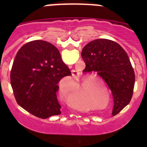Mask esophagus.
<instances>
[{
	"label": "esophagus",
	"instance_id": "1",
	"mask_svg": "<svg viewBox=\"0 0 147 147\" xmlns=\"http://www.w3.org/2000/svg\"><path fill=\"white\" fill-rule=\"evenodd\" d=\"M71 73H72V75L74 76H75V77H79V76H80V72L79 71H77L76 70H72L71 71Z\"/></svg>",
	"mask_w": 147,
	"mask_h": 147
}]
</instances>
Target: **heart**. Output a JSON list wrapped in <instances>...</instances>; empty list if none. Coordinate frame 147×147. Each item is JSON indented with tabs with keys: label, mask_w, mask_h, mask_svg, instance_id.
Returning a JSON list of instances; mask_svg holds the SVG:
<instances>
[{
	"label": "heart",
	"mask_w": 147,
	"mask_h": 147,
	"mask_svg": "<svg viewBox=\"0 0 147 147\" xmlns=\"http://www.w3.org/2000/svg\"><path fill=\"white\" fill-rule=\"evenodd\" d=\"M84 86L85 85H82V88H84ZM63 99L71 107L79 110H88L98 107L96 105L91 102L85 92L81 90L66 93L63 96Z\"/></svg>",
	"instance_id": "obj_1"
}]
</instances>
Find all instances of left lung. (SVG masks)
I'll return each mask as SVG.
<instances>
[{
  "label": "left lung",
  "mask_w": 147,
  "mask_h": 147,
  "mask_svg": "<svg viewBox=\"0 0 147 147\" xmlns=\"http://www.w3.org/2000/svg\"><path fill=\"white\" fill-rule=\"evenodd\" d=\"M85 72H96L106 82L113 96V115L119 113L130 102L135 84V73L125 51L107 39H96L82 51Z\"/></svg>",
  "instance_id": "left-lung-1"
}]
</instances>
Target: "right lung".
<instances>
[{"label": "right lung", "mask_w": 147, "mask_h": 147, "mask_svg": "<svg viewBox=\"0 0 147 147\" xmlns=\"http://www.w3.org/2000/svg\"><path fill=\"white\" fill-rule=\"evenodd\" d=\"M71 74L54 45L44 40L27 42L17 53L10 74L16 102L38 118L59 115L57 84Z\"/></svg>", "instance_id": "obj_1"}]
</instances>
